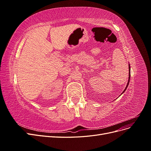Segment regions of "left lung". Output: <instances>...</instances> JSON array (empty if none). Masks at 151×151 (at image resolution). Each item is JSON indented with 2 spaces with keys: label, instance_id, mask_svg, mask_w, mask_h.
<instances>
[{
  "label": "left lung",
  "instance_id": "left-lung-1",
  "mask_svg": "<svg viewBox=\"0 0 151 151\" xmlns=\"http://www.w3.org/2000/svg\"><path fill=\"white\" fill-rule=\"evenodd\" d=\"M129 81H128V83H127V86H126V88H125V90L123 91V93H122V94H123V93L125 92V90L127 89V87H128V86H129V82H130V64L129 65Z\"/></svg>",
  "mask_w": 151,
  "mask_h": 151
}]
</instances>
